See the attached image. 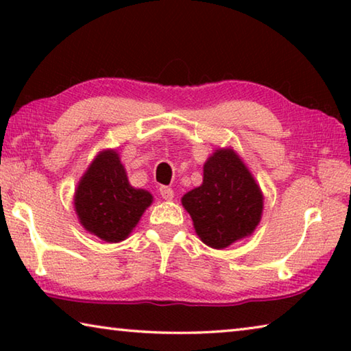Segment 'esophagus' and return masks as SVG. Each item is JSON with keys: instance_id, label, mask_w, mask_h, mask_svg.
I'll return each mask as SVG.
<instances>
[{"instance_id": "obj_1", "label": "esophagus", "mask_w": 351, "mask_h": 351, "mask_svg": "<svg viewBox=\"0 0 351 351\" xmlns=\"http://www.w3.org/2000/svg\"><path fill=\"white\" fill-rule=\"evenodd\" d=\"M159 193H161V197L164 199H167V201H171V199H173V197H175L173 190H171L170 187H165V186L159 187Z\"/></svg>"}]
</instances>
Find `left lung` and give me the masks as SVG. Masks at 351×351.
<instances>
[{
	"label": "left lung",
	"instance_id": "1",
	"mask_svg": "<svg viewBox=\"0 0 351 351\" xmlns=\"http://www.w3.org/2000/svg\"><path fill=\"white\" fill-rule=\"evenodd\" d=\"M263 193L234 148H217L203 167V184L181 198L192 217L199 240L224 249L254 234L261 213Z\"/></svg>",
	"mask_w": 351,
	"mask_h": 351
}]
</instances>
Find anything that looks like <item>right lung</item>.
Instances as JSON below:
<instances>
[{
  "label": "right lung",
  "mask_w": 351,
  "mask_h": 351,
  "mask_svg": "<svg viewBox=\"0 0 351 351\" xmlns=\"http://www.w3.org/2000/svg\"><path fill=\"white\" fill-rule=\"evenodd\" d=\"M153 195L128 181L114 148L102 150L80 178L74 193V210L88 232L106 243L128 239Z\"/></svg>",
  "instance_id": "1"
}]
</instances>
